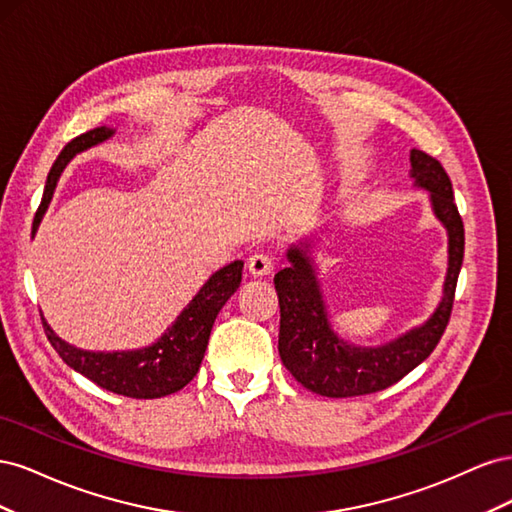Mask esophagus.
Masks as SVG:
<instances>
[{"label":"esophagus","mask_w":512,"mask_h":512,"mask_svg":"<svg viewBox=\"0 0 512 512\" xmlns=\"http://www.w3.org/2000/svg\"><path fill=\"white\" fill-rule=\"evenodd\" d=\"M247 269L252 275H269L273 271V258L267 252H256L247 258Z\"/></svg>","instance_id":"obj_1"}]
</instances>
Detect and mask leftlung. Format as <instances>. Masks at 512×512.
<instances>
[{"instance_id": "8db88e82", "label": "left lung", "mask_w": 512, "mask_h": 512, "mask_svg": "<svg viewBox=\"0 0 512 512\" xmlns=\"http://www.w3.org/2000/svg\"><path fill=\"white\" fill-rule=\"evenodd\" d=\"M410 162L414 185L429 192L433 213L448 230L444 297L433 316L421 327L384 346H354L337 337L331 329L312 256L303 247L292 245L286 254L290 265L273 277L277 299H280L277 350L294 380L312 393L324 397H356L389 389L427 359L451 320L463 245H466L453 183L442 164L421 149L410 151Z\"/></svg>"}]
</instances>
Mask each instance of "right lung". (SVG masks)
Returning a JSON list of instances; mask_svg holds the SVG:
<instances>
[{"mask_svg": "<svg viewBox=\"0 0 512 512\" xmlns=\"http://www.w3.org/2000/svg\"><path fill=\"white\" fill-rule=\"evenodd\" d=\"M113 134L115 130L106 126L94 128L72 138L61 149L49 177H46L44 196L36 213V224H40L46 207H49L57 179L66 164L76 153L106 141ZM241 273L243 260H235L220 271H215L158 342L141 350L89 352L74 348L66 344L64 339H59L42 318L44 333L68 367L79 371V374H83L91 382H96L102 389L134 399L164 397L181 391L196 376L209 344L213 322L218 318L224 303L237 292L241 284Z\"/></svg>", "mask_w": 512, "mask_h": 512, "instance_id": "add662e5", "label": "right lung"}]
</instances>
